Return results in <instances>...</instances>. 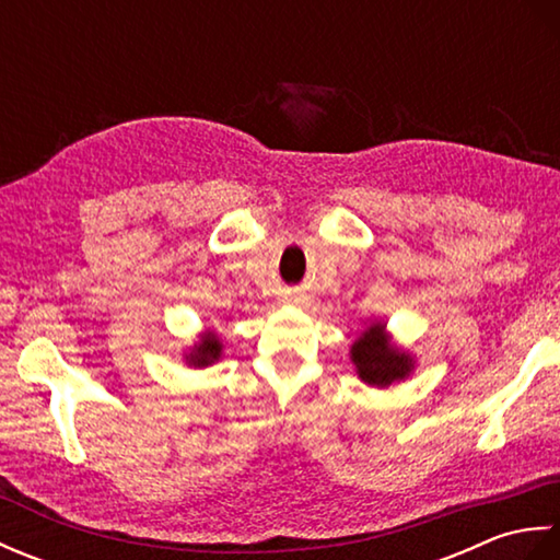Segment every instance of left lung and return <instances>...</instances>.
Segmentation results:
<instances>
[{
    "mask_svg": "<svg viewBox=\"0 0 560 560\" xmlns=\"http://www.w3.org/2000/svg\"><path fill=\"white\" fill-rule=\"evenodd\" d=\"M351 359L359 368L361 380L368 385L385 387L395 380H401L411 371V359L407 353H399L387 347V339L383 337V325H373L365 329L353 343Z\"/></svg>",
    "mask_w": 560,
    "mask_h": 560,
    "instance_id": "left-lung-1",
    "label": "left lung"
}]
</instances>
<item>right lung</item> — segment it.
Here are the masks:
<instances>
[{
    "label": "right lung",
    "mask_w": 560,
    "mask_h": 560,
    "mask_svg": "<svg viewBox=\"0 0 560 560\" xmlns=\"http://www.w3.org/2000/svg\"><path fill=\"white\" fill-rule=\"evenodd\" d=\"M221 355V343L217 341V337H205V341L195 347V353L189 355V361L195 365H209L211 361H217Z\"/></svg>",
    "instance_id": "obj_1"
}]
</instances>
